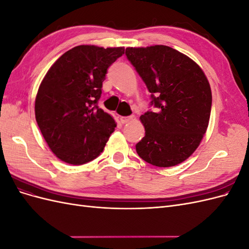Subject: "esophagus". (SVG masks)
Wrapping results in <instances>:
<instances>
[{"label": "esophagus", "mask_w": 249, "mask_h": 249, "mask_svg": "<svg viewBox=\"0 0 249 249\" xmlns=\"http://www.w3.org/2000/svg\"><path fill=\"white\" fill-rule=\"evenodd\" d=\"M134 118V116H120L119 117V119H120V122H122L123 124H125V123H129L131 119H133Z\"/></svg>", "instance_id": "34e87169"}]
</instances>
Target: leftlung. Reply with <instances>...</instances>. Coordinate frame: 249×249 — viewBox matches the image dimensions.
<instances>
[{"mask_svg":"<svg viewBox=\"0 0 249 249\" xmlns=\"http://www.w3.org/2000/svg\"><path fill=\"white\" fill-rule=\"evenodd\" d=\"M125 55L150 92L140 116L145 136L136 144L142 160L175 166L197 148L209 124L212 92L207 77L189 57L166 46L126 48Z\"/></svg>","mask_w":249,"mask_h":249,"instance_id":"8db88e82","label":"left lung"}]
</instances>
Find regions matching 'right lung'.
Returning <instances> with one entry per match:
<instances>
[{
    "label": "right lung",
    "mask_w": 249,
    "mask_h": 249,
    "mask_svg": "<svg viewBox=\"0 0 249 249\" xmlns=\"http://www.w3.org/2000/svg\"><path fill=\"white\" fill-rule=\"evenodd\" d=\"M124 54V48L74 47L43 78L35 100V117L60 160L82 165L103 152L116 124L97 103L108 69Z\"/></svg>",
    "instance_id": "obj_1"
}]
</instances>
